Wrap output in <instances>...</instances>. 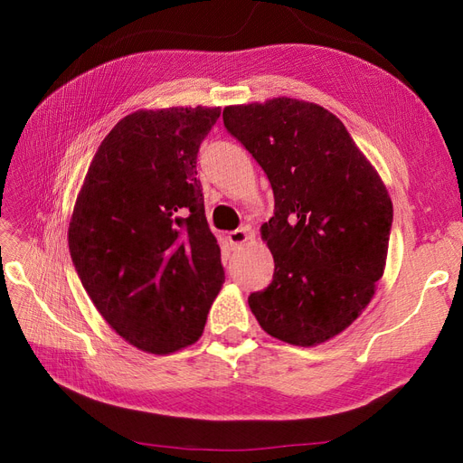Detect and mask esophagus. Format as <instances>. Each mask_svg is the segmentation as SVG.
Segmentation results:
<instances>
[{"mask_svg": "<svg viewBox=\"0 0 463 463\" xmlns=\"http://www.w3.org/2000/svg\"><path fill=\"white\" fill-rule=\"evenodd\" d=\"M230 243L232 245H243V243H247L249 240H250V233H249V230L247 228H240V230H233V232H230Z\"/></svg>", "mask_w": 463, "mask_h": 463, "instance_id": "34e87169", "label": "esophagus"}]
</instances>
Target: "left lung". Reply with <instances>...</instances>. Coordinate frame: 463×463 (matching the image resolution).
<instances>
[{"instance_id":"obj_1","label":"left lung","mask_w":463,"mask_h":463,"mask_svg":"<svg viewBox=\"0 0 463 463\" xmlns=\"http://www.w3.org/2000/svg\"><path fill=\"white\" fill-rule=\"evenodd\" d=\"M223 125L274 191V216L260 228L274 276L250 293V311L278 340L326 342L361 315L383 278L394 213L383 179L317 104L282 96L228 106Z\"/></svg>"}]
</instances>
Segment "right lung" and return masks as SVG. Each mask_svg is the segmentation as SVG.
Listing matches in <instances>:
<instances>
[{
	"instance_id": "obj_1",
	"label": "right lung",
	"mask_w": 463,
	"mask_h": 463,
	"mask_svg": "<svg viewBox=\"0 0 463 463\" xmlns=\"http://www.w3.org/2000/svg\"><path fill=\"white\" fill-rule=\"evenodd\" d=\"M220 108L141 109L98 146L69 222L94 307L125 342L165 355L201 338L223 284L197 154Z\"/></svg>"
}]
</instances>
